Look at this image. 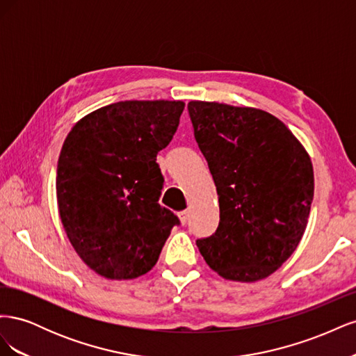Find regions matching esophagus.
<instances>
[{
    "label": "esophagus",
    "mask_w": 356,
    "mask_h": 356,
    "mask_svg": "<svg viewBox=\"0 0 356 356\" xmlns=\"http://www.w3.org/2000/svg\"><path fill=\"white\" fill-rule=\"evenodd\" d=\"M178 217H179L181 224H187V221L190 218V213H188V211H182V212L178 213Z\"/></svg>",
    "instance_id": "34e87169"
}]
</instances>
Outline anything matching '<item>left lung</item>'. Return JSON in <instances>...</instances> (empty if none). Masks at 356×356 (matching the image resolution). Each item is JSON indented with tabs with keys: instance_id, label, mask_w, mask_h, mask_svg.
<instances>
[{
	"instance_id": "1",
	"label": "left lung",
	"mask_w": 356,
	"mask_h": 356,
	"mask_svg": "<svg viewBox=\"0 0 356 356\" xmlns=\"http://www.w3.org/2000/svg\"><path fill=\"white\" fill-rule=\"evenodd\" d=\"M220 203L218 229L196 245L224 279L270 276L303 238L314 166L289 129L263 110L218 102L187 105Z\"/></svg>"
}]
</instances>
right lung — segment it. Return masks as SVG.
Listing matches in <instances>:
<instances>
[{"label":"right lung","instance_id":"1","mask_svg":"<svg viewBox=\"0 0 356 356\" xmlns=\"http://www.w3.org/2000/svg\"><path fill=\"white\" fill-rule=\"evenodd\" d=\"M182 101H123L74 124L58 160V208L81 260L106 279H135L159 260L177 215L160 207L157 153L174 138Z\"/></svg>","mask_w":356,"mask_h":356}]
</instances>
